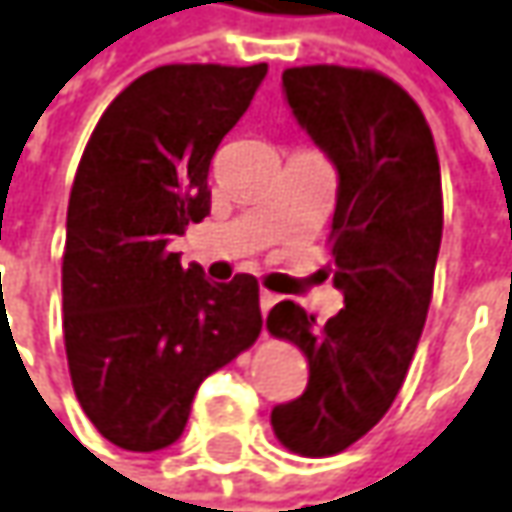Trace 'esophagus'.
Here are the masks:
<instances>
[{"mask_svg": "<svg viewBox=\"0 0 512 512\" xmlns=\"http://www.w3.org/2000/svg\"><path fill=\"white\" fill-rule=\"evenodd\" d=\"M276 302H279V296L270 294V291H262V294H259V308H262V314H268Z\"/></svg>", "mask_w": 512, "mask_h": 512, "instance_id": "esophagus-1", "label": "esophagus"}]
</instances>
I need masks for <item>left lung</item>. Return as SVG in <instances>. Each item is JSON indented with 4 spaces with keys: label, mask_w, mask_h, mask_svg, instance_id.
Segmentation results:
<instances>
[{
    "label": "left lung",
    "mask_w": 512,
    "mask_h": 512,
    "mask_svg": "<svg viewBox=\"0 0 512 512\" xmlns=\"http://www.w3.org/2000/svg\"><path fill=\"white\" fill-rule=\"evenodd\" d=\"M288 106L334 161L331 273L345 308L320 325L285 299L268 331L308 360L305 392L270 412L282 447L325 458L360 441L406 380L444 233L441 164L421 106L371 68H285Z\"/></svg>",
    "instance_id": "8db88e82"
}]
</instances>
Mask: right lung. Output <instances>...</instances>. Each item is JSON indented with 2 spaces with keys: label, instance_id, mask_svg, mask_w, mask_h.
I'll return each mask as SVG.
<instances>
[{
  "label": "right lung",
  "instance_id": "1",
  "mask_svg": "<svg viewBox=\"0 0 512 512\" xmlns=\"http://www.w3.org/2000/svg\"><path fill=\"white\" fill-rule=\"evenodd\" d=\"M268 65L175 63L141 74L97 120L74 175L63 337L86 418L115 447L175 444L201 380L256 343L259 282H210L169 239L210 216L207 175Z\"/></svg>",
  "mask_w": 512,
  "mask_h": 512
}]
</instances>
